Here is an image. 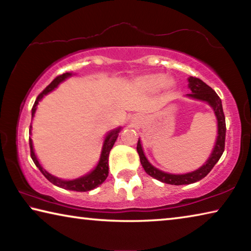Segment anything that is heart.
I'll return each instance as SVG.
<instances>
[{
  "instance_id": "heart-1",
  "label": "heart",
  "mask_w": 251,
  "mask_h": 251,
  "mask_svg": "<svg viewBox=\"0 0 251 251\" xmlns=\"http://www.w3.org/2000/svg\"><path fill=\"white\" fill-rule=\"evenodd\" d=\"M133 86L138 92L145 94H151L158 90L169 92L175 86V80L173 77L165 76L161 73H148L136 77Z\"/></svg>"
}]
</instances>
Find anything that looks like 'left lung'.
<instances>
[{"label": "left lung", "mask_w": 251, "mask_h": 251, "mask_svg": "<svg viewBox=\"0 0 251 251\" xmlns=\"http://www.w3.org/2000/svg\"><path fill=\"white\" fill-rule=\"evenodd\" d=\"M188 88L190 90V94H186L187 97L192 100L205 101L214 110V114L217 120V137H216L215 145L212 148L211 154L205 161V164L197 168L196 171L186 173V174H171L160 171L150 163L147 157L144 152L141 138L137 143V151L139 155V159L143 165L145 172L148 175L151 176L155 179L169 185H189L193 182L199 181L203 177L208 175L212 167L217 164L220 159L223 152L225 151V137H226V122H225V115L223 110L222 100L216 94V92L210 86H208L206 83H203L201 79L189 76L188 77Z\"/></svg>", "instance_id": "left-lung-1"}]
</instances>
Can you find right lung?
Here are the masks:
<instances>
[{"mask_svg":"<svg viewBox=\"0 0 251 251\" xmlns=\"http://www.w3.org/2000/svg\"><path fill=\"white\" fill-rule=\"evenodd\" d=\"M73 75H75V74L65 73V74L57 76V77L55 78L53 82L50 83L39 96H37V99L35 100V103H34L33 108H32V120L34 118V116H35L37 105H39L40 101L43 100V97L45 95H48L49 93L53 92L55 88H57L59 84L64 82V80H66L67 78L72 77ZM121 129H122L121 126L116 127V128L109 130L108 133L106 134L104 142H103V146H101L100 159H99V161H97L96 166L93 168L91 172H88L87 174H85V175H83V176L74 178V179H62V178L54 176V175H52V174L46 171V169L41 165L39 159H37V156L35 155V151H34L33 141H32V138L29 137L31 157L34 161V164L36 165V167L40 169L41 173L43 174V175L55 186L61 187V188H64L67 190H74V192H88V190L94 189V188H96V187H99L100 184H103L106 178H107V176H108V155H109L110 150H112L114 146V144H115V142H116ZM29 135H32V123H31V127H29Z\"/></svg>","mask_w":251,"mask_h":251,"instance_id":"right-lung-1","label":"right lung"}]
</instances>
